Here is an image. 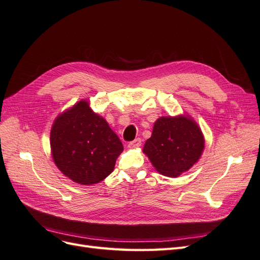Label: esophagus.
Returning a JSON list of instances; mask_svg holds the SVG:
<instances>
[{
    "instance_id": "1",
    "label": "esophagus",
    "mask_w": 260,
    "mask_h": 260,
    "mask_svg": "<svg viewBox=\"0 0 260 260\" xmlns=\"http://www.w3.org/2000/svg\"><path fill=\"white\" fill-rule=\"evenodd\" d=\"M141 144H142V141H141V139L137 138L136 140L131 141V142L128 144V146H129L130 148H137V147H140Z\"/></svg>"
}]
</instances>
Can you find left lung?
Segmentation results:
<instances>
[{
  "instance_id": "obj_1",
  "label": "left lung",
  "mask_w": 260,
  "mask_h": 260,
  "mask_svg": "<svg viewBox=\"0 0 260 260\" xmlns=\"http://www.w3.org/2000/svg\"><path fill=\"white\" fill-rule=\"evenodd\" d=\"M204 137L199 125L187 117H161L154 124L143 152L164 176L178 177L199 160Z\"/></svg>"
}]
</instances>
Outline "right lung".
<instances>
[{"label":"right lung","mask_w":260,"mask_h":260,"mask_svg":"<svg viewBox=\"0 0 260 260\" xmlns=\"http://www.w3.org/2000/svg\"><path fill=\"white\" fill-rule=\"evenodd\" d=\"M50 139L57 168L83 185L99 183L111 175L123 151L119 138L85 101L56 118Z\"/></svg>","instance_id":"obj_1"}]
</instances>
